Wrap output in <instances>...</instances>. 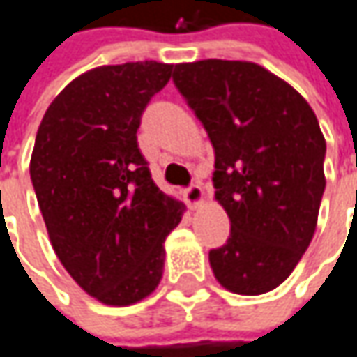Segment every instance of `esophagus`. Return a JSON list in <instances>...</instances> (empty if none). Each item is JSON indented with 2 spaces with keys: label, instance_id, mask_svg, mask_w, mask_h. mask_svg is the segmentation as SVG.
Segmentation results:
<instances>
[{
  "label": "esophagus",
  "instance_id": "34e87169",
  "mask_svg": "<svg viewBox=\"0 0 357 357\" xmlns=\"http://www.w3.org/2000/svg\"><path fill=\"white\" fill-rule=\"evenodd\" d=\"M183 198H185V202H188V206L190 208H199L202 204H204V190H202V185H198V183H194V185H190L185 192H183Z\"/></svg>",
  "mask_w": 357,
  "mask_h": 357
}]
</instances>
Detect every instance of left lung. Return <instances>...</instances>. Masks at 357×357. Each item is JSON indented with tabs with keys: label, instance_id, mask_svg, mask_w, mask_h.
I'll return each mask as SVG.
<instances>
[{
	"label": "left lung",
	"instance_id": "obj_1",
	"mask_svg": "<svg viewBox=\"0 0 357 357\" xmlns=\"http://www.w3.org/2000/svg\"><path fill=\"white\" fill-rule=\"evenodd\" d=\"M174 82L214 147V198L230 238L210 250L216 281L236 295L277 289L317 228L325 137L289 82L246 60L176 64Z\"/></svg>",
	"mask_w": 357,
	"mask_h": 357
}]
</instances>
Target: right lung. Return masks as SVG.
Masks as SVG:
<instances>
[{
  "instance_id": "obj_1",
  "label": "right lung",
  "mask_w": 357,
  "mask_h": 357,
  "mask_svg": "<svg viewBox=\"0 0 357 357\" xmlns=\"http://www.w3.org/2000/svg\"><path fill=\"white\" fill-rule=\"evenodd\" d=\"M172 64L127 62L76 76L38 127L30 176L62 266L96 301L139 303L158 289L167 234L185 206L151 179L141 113Z\"/></svg>"
}]
</instances>
